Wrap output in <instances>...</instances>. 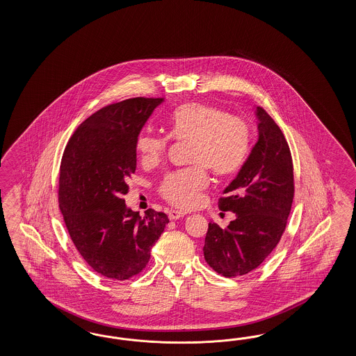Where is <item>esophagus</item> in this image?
Segmentation results:
<instances>
[{"instance_id":"1","label":"esophagus","mask_w":356,"mask_h":356,"mask_svg":"<svg viewBox=\"0 0 356 356\" xmlns=\"http://www.w3.org/2000/svg\"><path fill=\"white\" fill-rule=\"evenodd\" d=\"M183 216H185V213H184V211H180V210H171V211L168 213V218H170L171 220L180 219V218H183Z\"/></svg>"}]
</instances>
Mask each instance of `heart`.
<instances>
[{"instance_id":"b5f03b06","label":"heart","mask_w":356,"mask_h":356,"mask_svg":"<svg viewBox=\"0 0 356 356\" xmlns=\"http://www.w3.org/2000/svg\"><path fill=\"white\" fill-rule=\"evenodd\" d=\"M168 133L173 140L192 142L189 162L197 164L167 173L163 179L159 192L176 207L191 209L198 204L209 183L205 167L218 176H227L241 167L248 154L247 124L216 106L189 103L176 108L168 119ZM165 149V138L146 130L136 140V150L145 165L161 162Z\"/></svg>"}]
</instances>
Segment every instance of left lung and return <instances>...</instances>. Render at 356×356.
<instances>
[{"mask_svg": "<svg viewBox=\"0 0 356 356\" xmlns=\"http://www.w3.org/2000/svg\"><path fill=\"white\" fill-rule=\"evenodd\" d=\"M259 140L236 177L219 200V209L236 219L226 228L209 223L204 256L227 278L256 269L280 243L293 200V167L289 143L265 109L257 107Z\"/></svg>", "mask_w": 356, "mask_h": 356, "instance_id": "8db88e82", "label": "left lung"}]
</instances>
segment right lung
<instances>
[{
	"label": "right lung",
	"instance_id": "obj_1",
	"mask_svg": "<svg viewBox=\"0 0 356 356\" xmlns=\"http://www.w3.org/2000/svg\"><path fill=\"white\" fill-rule=\"evenodd\" d=\"M163 102L133 97L102 108L65 147L58 185L65 225L83 259L109 280H129L145 269L170 222L152 209L140 216L122 198L137 168V137Z\"/></svg>",
	"mask_w": 356,
	"mask_h": 356
}]
</instances>
